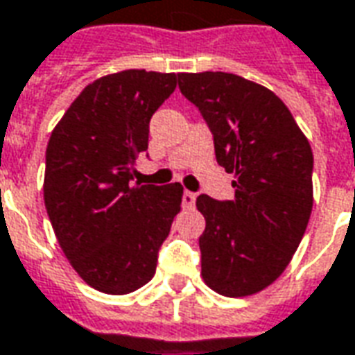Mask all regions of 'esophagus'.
<instances>
[{
    "label": "esophagus",
    "instance_id": "34e87169",
    "mask_svg": "<svg viewBox=\"0 0 355 355\" xmlns=\"http://www.w3.org/2000/svg\"><path fill=\"white\" fill-rule=\"evenodd\" d=\"M194 203H196V194L194 192H188V190H186L184 194H182V205H184V207H192Z\"/></svg>",
    "mask_w": 355,
    "mask_h": 355
}]
</instances>
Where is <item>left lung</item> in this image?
I'll return each mask as SVG.
<instances>
[{
	"instance_id": "obj_1",
	"label": "left lung",
	"mask_w": 355,
	"mask_h": 355,
	"mask_svg": "<svg viewBox=\"0 0 355 355\" xmlns=\"http://www.w3.org/2000/svg\"><path fill=\"white\" fill-rule=\"evenodd\" d=\"M178 88L200 109L215 157L234 173V200L198 196L203 282L227 298L277 281L298 250L313 207V153L288 107L261 84L230 73H180Z\"/></svg>"
}]
</instances>
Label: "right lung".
Listing matches in <instances>:
<instances>
[{
    "label": "right lung",
    "instance_id": "right-lung-1",
    "mask_svg": "<svg viewBox=\"0 0 355 355\" xmlns=\"http://www.w3.org/2000/svg\"><path fill=\"white\" fill-rule=\"evenodd\" d=\"M177 88L175 73L128 69L88 84L49 136L44 202L78 277L105 294L152 281L180 211L182 186L132 182L150 119Z\"/></svg>",
    "mask_w": 355,
    "mask_h": 355
}]
</instances>
